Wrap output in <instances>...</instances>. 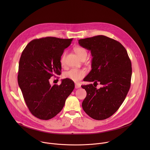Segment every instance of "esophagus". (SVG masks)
<instances>
[{"instance_id": "esophagus-1", "label": "esophagus", "mask_w": 150, "mask_h": 150, "mask_svg": "<svg viewBox=\"0 0 150 150\" xmlns=\"http://www.w3.org/2000/svg\"><path fill=\"white\" fill-rule=\"evenodd\" d=\"M81 87V85L79 84L76 83L75 84V88H79Z\"/></svg>"}]
</instances>
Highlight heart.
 Segmentation results:
<instances>
[{"mask_svg":"<svg viewBox=\"0 0 150 150\" xmlns=\"http://www.w3.org/2000/svg\"><path fill=\"white\" fill-rule=\"evenodd\" d=\"M74 50L75 53L81 59H82L83 57H86L87 55V50L82 47H76L74 48ZM65 56H66V52H64L62 53L60 59V62L62 66L65 65ZM85 75H86V71L85 70L72 68L64 74L63 76L65 78L69 79L73 81L78 82L81 79H82L85 76Z\"/></svg>","mask_w":150,"mask_h":150,"instance_id":"1","label":"heart"}]
</instances>
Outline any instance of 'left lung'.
<instances>
[{
    "instance_id": "8db88e82",
    "label": "left lung",
    "mask_w": 150,
    "mask_h": 150,
    "mask_svg": "<svg viewBox=\"0 0 150 150\" xmlns=\"http://www.w3.org/2000/svg\"><path fill=\"white\" fill-rule=\"evenodd\" d=\"M78 42L93 57L92 69L83 81L94 83L81 86L87 91L83 110L94 119L104 120L119 109L129 90L131 60L120 42L104 35L80 39ZM98 82L103 85L99 89L96 88Z\"/></svg>"
}]
</instances>
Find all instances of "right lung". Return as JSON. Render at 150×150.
<instances>
[{
  "instance_id": "1",
  "label": "right lung",
  "mask_w": 150,
  "mask_h": 150,
  "mask_svg": "<svg viewBox=\"0 0 150 150\" xmlns=\"http://www.w3.org/2000/svg\"><path fill=\"white\" fill-rule=\"evenodd\" d=\"M73 38L47 37L31 41L21 54L18 82L31 114L41 120H49L63 109L74 89L69 79L60 85L50 84L49 79L61 74L60 57Z\"/></svg>"
}]
</instances>
